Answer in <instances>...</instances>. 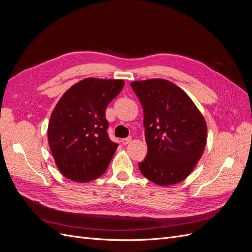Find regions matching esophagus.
<instances>
[{
	"label": "esophagus",
	"mask_w": 252,
	"mask_h": 252,
	"mask_svg": "<svg viewBox=\"0 0 252 252\" xmlns=\"http://www.w3.org/2000/svg\"><path fill=\"white\" fill-rule=\"evenodd\" d=\"M131 138H126V139H123V140H122V144H123V145H127V144H129V143H130L131 142Z\"/></svg>",
	"instance_id": "esophagus-1"
}]
</instances>
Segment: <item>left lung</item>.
<instances>
[{"label": "left lung", "instance_id": "8db88e82", "mask_svg": "<svg viewBox=\"0 0 252 252\" xmlns=\"http://www.w3.org/2000/svg\"><path fill=\"white\" fill-rule=\"evenodd\" d=\"M143 107L147 156L145 178L159 186L184 181L201 158L207 139L203 114L184 90L164 79L130 84Z\"/></svg>", "mask_w": 252, "mask_h": 252}]
</instances>
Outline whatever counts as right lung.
Instances as JSON below:
<instances>
[{"mask_svg": "<svg viewBox=\"0 0 252 252\" xmlns=\"http://www.w3.org/2000/svg\"><path fill=\"white\" fill-rule=\"evenodd\" d=\"M123 87V80L87 78L59 100L49 120L48 144L65 178L87 183L107 169L118 144L108 136L105 110Z\"/></svg>", "mask_w": 252, "mask_h": 252, "instance_id": "1", "label": "right lung"}]
</instances>
